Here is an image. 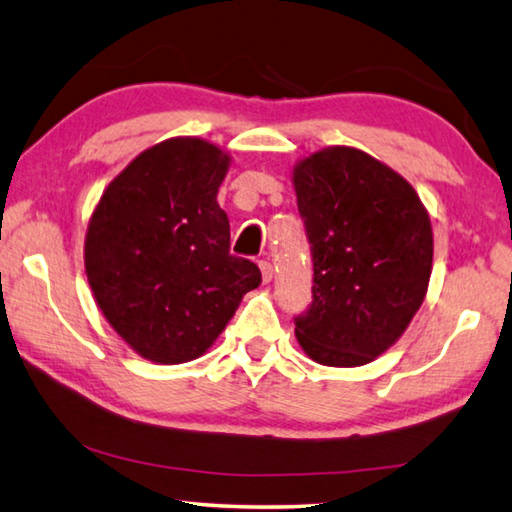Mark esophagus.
Wrapping results in <instances>:
<instances>
[{
	"label": "esophagus",
	"instance_id": "1",
	"mask_svg": "<svg viewBox=\"0 0 512 512\" xmlns=\"http://www.w3.org/2000/svg\"><path fill=\"white\" fill-rule=\"evenodd\" d=\"M259 268H262V277H264V282H271L273 280V275H275V271H273V264L271 262H259Z\"/></svg>",
	"mask_w": 512,
	"mask_h": 512
}]
</instances>
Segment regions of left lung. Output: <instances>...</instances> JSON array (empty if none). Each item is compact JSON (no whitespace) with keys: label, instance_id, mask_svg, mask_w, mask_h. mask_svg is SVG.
<instances>
[{"label":"left lung","instance_id":"1","mask_svg":"<svg viewBox=\"0 0 512 512\" xmlns=\"http://www.w3.org/2000/svg\"><path fill=\"white\" fill-rule=\"evenodd\" d=\"M314 262L311 305L296 336L323 366L352 368L386 352L427 293L433 232L420 196L391 167L329 146L293 169Z\"/></svg>","mask_w":512,"mask_h":512}]
</instances>
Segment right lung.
Wrapping results in <instances>:
<instances>
[{"instance_id": "obj_1", "label": "right lung", "mask_w": 512, "mask_h": 512, "mask_svg": "<svg viewBox=\"0 0 512 512\" xmlns=\"http://www.w3.org/2000/svg\"><path fill=\"white\" fill-rule=\"evenodd\" d=\"M230 158L198 137L146 149L112 180L85 235V273L103 316L144 359L185 363L210 348L262 282L230 255L216 192Z\"/></svg>"}]
</instances>
